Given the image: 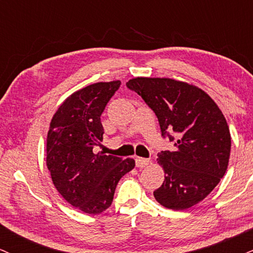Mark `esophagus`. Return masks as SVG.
Instances as JSON below:
<instances>
[{
    "label": "esophagus",
    "instance_id": "esophagus-1",
    "mask_svg": "<svg viewBox=\"0 0 253 253\" xmlns=\"http://www.w3.org/2000/svg\"><path fill=\"white\" fill-rule=\"evenodd\" d=\"M135 162H136V167L143 168V167H145V166H148V163H149V159H143V157H136Z\"/></svg>",
    "mask_w": 253,
    "mask_h": 253
}]
</instances>
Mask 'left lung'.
I'll list each match as a JSON object with an SVG mask.
<instances>
[{
	"label": "left lung",
	"mask_w": 253,
	"mask_h": 253,
	"mask_svg": "<svg viewBox=\"0 0 253 253\" xmlns=\"http://www.w3.org/2000/svg\"><path fill=\"white\" fill-rule=\"evenodd\" d=\"M126 86L155 112L163 137L175 142L173 151L157 154L165 181L154 192L156 201L176 211L203 201L230 160V129L220 109L201 88L174 79L138 77Z\"/></svg>",
	"instance_id": "1"
}]
</instances>
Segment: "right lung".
<instances>
[{
    "label": "right lung",
    "mask_w": 253,
    "mask_h": 253,
    "mask_svg": "<svg viewBox=\"0 0 253 253\" xmlns=\"http://www.w3.org/2000/svg\"><path fill=\"white\" fill-rule=\"evenodd\" d=\"M121 82L96 83L74 92L59 106L47 135V168L56 191L88 214L111 206L118 181L135 167L132 159L93 153L103 139L100 116Z\"/></svg>",
    "instance_id": "1"
}]
</instances>
